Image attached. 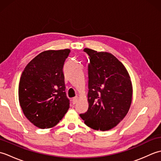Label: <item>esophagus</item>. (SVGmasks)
I'll return each instance as SVG.
<instances>
[{
	"mask_svg": "<svg viewBox=\"0 0 161 161\" xmlns=\"http://www.w3.org/2000/svg\"><path fill=\"white\" fill-rule=\"evenodd\" d=\"M78 102V97H75L73 99V100H72V102H73V104H75Z\"/></svg>",
	"mask_w": 161,
	"mask_h": 161,
	"instance_id": "34e87169",
	"label": "esophagus"
}]
</instances>
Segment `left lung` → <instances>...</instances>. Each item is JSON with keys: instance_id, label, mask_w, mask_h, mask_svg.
I'll list each match as a JSON object with an SVG mask.
<instances>
[{"instance_id": "1", "label": "left lung", "mask_w": 161, "mask_h": 161, "mask_svg": "<svg viewBox=\"0 0 161 161\" xmlns=\"http://www.w3.org/2000/svg\"><path fill=\"white\" fill-rule=\"evenodd\" d=\"M88 111L80 117L88 126L107 131L122 121L129 110L133 88L129 75L112 54L89 48Z\"/></svg>"}]
</instances>
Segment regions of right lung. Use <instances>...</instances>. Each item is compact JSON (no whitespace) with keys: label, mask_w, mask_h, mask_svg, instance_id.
Returning <instances> with one entry per match:
<instances>
[{"label":"right lung","mask_w":161,"mask_h":161,"mask_svg":"<svg viewBox=\"0 0 161 161\" xmlns=\"http://www.w3.org/2000/svg\"><path fill=\"white\" fill-rule=\"evenodd\" d=\"M69 49L46 50L28 63L20 76V106L25 117L41 129L58 124L70 107L63 67Z\"/></svg>","instance_id":"right-lung-1"}]
</instances>
